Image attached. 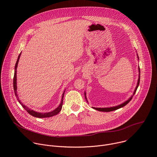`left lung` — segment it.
<instances>
[{
    "label": "left lung",
    "instance_id": "obj_1",
    "mask_svg": "<svg viewBox=\"0 0 157 157\" xmlns=\"http://www.w3.org/2000/svg\"><path fill=\"white\" fill-rule=\"evenodd\" d=\"M137 58H138V60H139V56H138V54L137 53ZM138 70H139V78H138V81H137V86L136 87V89L135 90H134L133 91V94L127 100L125 101V102H124L123 103L118 105H116V106H113V107H92L94 109H96L97 110H99V111H102V112H110V111H113V110H116L118 109H120L124 106H125V105H127L130 101L131 99H132V97L134 96V94H135L137 89L139 87V82H140V68H139H139H138ZM84 96H85V99L87 101V102L88 103V101L87 100V98H86V92H84Z\"/></svg>",
    "mask_w": 157,
    "mask_h": 157
}]
</instances>
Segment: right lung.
Wrapping results in <instances>:
<instances>
[{
    "label": "right lung",
    "instance_id": "right-lung-1",
    "mask_svg": "<svg viewBox=\"0 0 157 157\" xmlns=\"http://www.w3.org/2000/svg\"><path fill=\"white\" fill-rule=\"evenodd\" d=\"M21 52L20 53V55L18 56L15 66V73H14V77H13V89H14V92H15V95L16 96V98H17L18 101L19 102V103L21 104V105L23 107L27 112L29 113V114H30L31 116L35 117H38V118H46V117H50L52 116H54L55 115H57L59 112L61 111V109H62V105H63V97H64V92L65 91H64L63 94H62V98H61V101L59 104V105L54 110H53L52 111L48 112V113H39V112H36L34 110H32L31 109H30L29 107H28L27 105H24L22 104V102L20 101V100H19V99L18 98V95L17 93V68L18 66V61L20 57Z\"/></svg>",
    "mask_w": 157,
    "mask_h": 157
}]
</instances>
